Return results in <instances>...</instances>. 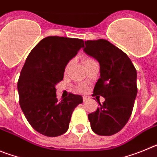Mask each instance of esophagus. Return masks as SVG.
<instances>
[{"mask_svg":"<svg viewBox=\"0 0 157 157\" xmlns=\"http://www.w3.org/2000/svg\"><path fill=\"white\" fill-rule=\"evenodd\" d=\"M83 101L85 102V101H86L87 100L89 99V97H86V96H83Z\"/></svg>","mask_w":157,"mask_h":157,"instance_id":"esophagus-1","label":"esophagus"}]
</instances>
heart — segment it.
Returning a JSON list of instances; mask_svg holds the SVG:
<instances>
[{
    "instance_id": "b5f03b06",
    "label": "heart",
    "mask_w": 157,
    "mask_h": 157,
    "mask_svg": "<svg viewBox=\"0 0 157 157\" xmlns=\"http://www.w3.org/2000/svg\"><path fill=\"white\" fill-rule=\"evenodd\" d=\"M92 60L93 59H90V58H86V59H84V63H89V62L92 61ZM71 63V62H69V63H67V67H66V69L68 68V67L70 66ZM86 89V86H78V90H79V91H81V92H82V91H85Z\"/></svg>"
}]
</instances>
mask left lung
Wrapping results in <instances>:
<instances>
[{
	"mask_svg": "<svg viewBox=\"0 0 157 157\" xmlns=\"http://www.w3.org/2000/svg\"><path fill=\"white\" fill-rule=\"evenodd\" d=\"M83 51L100 63V78L93 97L105 99L98 103L95 112L88 115L95 134L110 136L118 133L128 122L135 101L137 71L125 52L105 39L85 41Z\"/></svg>",
	"mask_w": 157,
	"mask_h": 157,
	"instance_id": "8db88e82",
	"label": "left lung"
}]
</instances>
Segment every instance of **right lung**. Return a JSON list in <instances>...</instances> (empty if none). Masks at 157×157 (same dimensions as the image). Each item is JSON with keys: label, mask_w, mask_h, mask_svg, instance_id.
Here are the masks:
<instances>
[{"label": "right lung", "mask_w": 157, "mask_h": 157, "mask_svg": "<svg viewBox=\"0 0 157 157\" xmlns=\"http://www.w3.org/2000/svg\"><path fill=\"white\" fill-rule=\"evenodd\" d=\"M84 46L82 39L50 36L41 40L27 56L18 81L19 105L31 127L48 137L62 135L82 97L70 94L58 101L56 86L65 67Z\"/></svg>", "instance_id": "add662e5"}]
</instances>
